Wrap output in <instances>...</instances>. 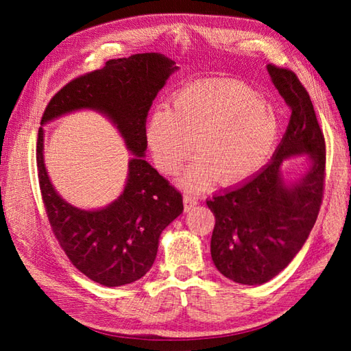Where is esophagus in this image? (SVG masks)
<instances>
[{
	"label": "esophagus",
	"mask_w": 351,
	"mask_h": 351,
	"mask_svg": "<svg viewBox=\"0 0 351 351\" xmlns=\"http://www.w3.org/2000/svg\"><path fill=\"white\" fill-rule=\"evenodd\" d=\"M184 205H185V211H191L193 208L197 205V197L191 196V195H184Z\"/></svg>",
	"instance_id": "esophagus-1"
}]
</instances>
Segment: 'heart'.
<instances>
[{
	"label": "heart",
	"instance_id": "1",
	"mask_svg": "<svg viewBox=\"0 0 351 351\" xmlns=\"http://www.w3.org/2000/svg\"><path fill=\"white\" fill-rule=\"evenodd\" d=\"M280 121L274 107L237 80H206L182 87L171 110L155 108L146 122V140L155 162L173 173L193 152L182 182L205 189L219 178L240 182L263 166L276 146Z\"/></svg>",
	"mask_w": 351,
	"mask_h": 351
}]
</instances>
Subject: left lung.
I'll list each match as a JSON object with an SVG mask.
<instances>
[{
  "label": "left lung",
  "instance_id": "1",
  "mask_svg": "<svg viewBox=\"0 0 351 351\" xmlns=\"http://www.w3.org/2000/svg\"><path fill=\"white\" fill-rule=\"evenodd\" d=\"M267 71L291 107L288 128L267 166L206 199L215 215L213 263L225 278L243 285H263L294 259L323 199L326 145L309 95L291 71L271 64ZM302 154L307 170L297 180H287L282 161Z\"/></svg>",
  "mask_w": 351,
  "mask_h": 351
}]
</instances>
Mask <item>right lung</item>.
<instances>
[{"instance_id": "add662e5", "label": "right lung", "mask_w": 351, "mask_h": 351, "mask_svg": "<svg viewBox=\"0 0 351 351\" xmlns=\"http://www.w3.org/2000/svg\"><path fill=\"white\" fill-rule=\"evenodd\" d=\"M178 66L160 52L108 60L102 69L66 84L45 110L40 125L93 110L106 116L134 155L121 195L107 206L84 210L58 195L45 166V130L37 140V171L52 230L81 273L104 287L132 283L151 270L160 237L182 214V196L145 160L146 117Z\"/></svg>"}]
</instances>
